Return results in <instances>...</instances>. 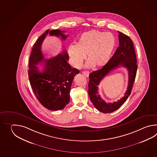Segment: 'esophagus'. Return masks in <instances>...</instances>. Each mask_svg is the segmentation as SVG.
<instances>
[{"label":"esophagus","mask_w":157,"mask_h":157,"mask_svg":"<svg viewBox=\"0 0 157 157\" xmlns=\"http://www.w3.org/2000/svg\"><path fill=\"white\" fill-rule=\"evenodd\" d=\"M82 74L84 76H85L87 77H89V72L88 71H82Z\"/></svg>","instance_id":"1"}]
</instances>
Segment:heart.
I'll list each match as a JSON object with an SVG mask.
<instances>
[{
    "mask_svg": "<svg viewBox=\"0 0 157 157\" xmlns=\"http://www.w3.org/2000/svg\"><path fill=\"white\" fill-rule=\"evenodd\" d=\"M116 46V39L110 33L92 30L81 34L76 45L68 48L71 63L80 68L87 55V67H103L110 60Z\"/></svg>",
    "mask_w": 157,
    "mask_h": 157,
    "instance_id": "obj_1",
    "label": "heart"
}]
</instances>
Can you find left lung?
<instances>
[{"mask_svg":"<svg viewBox=\"0 0 157 157\" xmlns=\"http://www.w3.org/2000/svg\"><path fill=\"white\" fill-rule=\"evenodd\" d=\"M119 33V47L108 63L101 69L94 71L89 75V95L94 107L104 113H112L117 110L127 100L131 94L136 75V56L133 43L129 36L122 33ZM120 66L126 67L129 72V82L125 95L120 100L107 104L101 99L98 93V85L100 81L111 71Z\"/></svg>","mask_w":157,"mask_h":157,"instance_id":"8db88e82","label":"left lung"}]
</instances>
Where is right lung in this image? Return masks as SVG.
<instances>
[{
	"mask_svg": "<svg viewBox=\"0 0 157 157\" xmlns=\"http://www.w3.org/2000/svg\"><path fill=\"white\" fill-rule=\"evenodd\" d=\"M64 33L65 31L60 30H47L34 44L29 59L28 74L31 86L40 103L51 110L62 109L69 103L74 77L80 72L68 63L69 57L66 50L56 57L44 60L43 72H40L36 67L44 60L41 47L47 34L60 36L64 40L68 35Z\"/></svg>",
	"mask_w": 157,
	"mask_h": 157,
	"instance_id": "add662e5",
	"label": "right lung"
}]
</instances>
